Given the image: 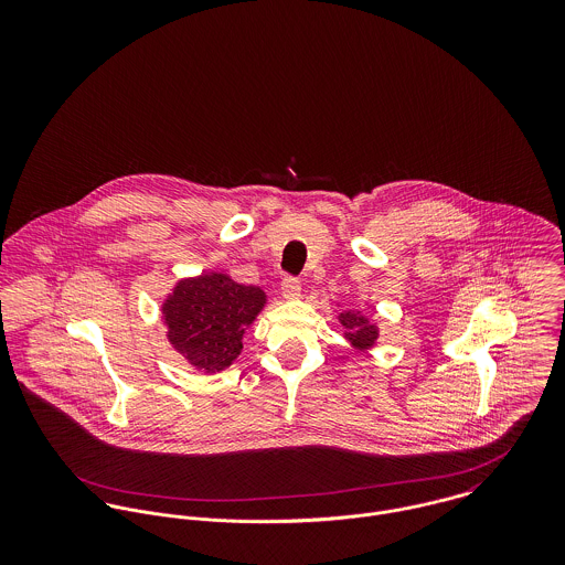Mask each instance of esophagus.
<instances>
[{
	"instance_id": "1",
	"label": "esophagus",
	"mask_w": 565,
	"mask_h": 565,
	"mask_svg": "<svg viewBox=\"0 0 565 565\" xmlns=\"http://www.w3.org/2000/svg\"><path fill=\"white\" fill-rule=\"evenodd\" d=\"M280 289H282V296H285L287 300H298L300 294H302V282H300L298 278H294V276H287V278L282 280Z\"/></svg>"
}]
</instances>
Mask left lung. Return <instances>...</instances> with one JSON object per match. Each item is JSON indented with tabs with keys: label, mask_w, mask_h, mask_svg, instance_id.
Returning <instances> with one entry per match:
<instances>
[{
	"label": "left lung",
	"mask_w": 565,
	"mask_h": 565,
	"mask_svg": "<svg viewBox=\"0 0 565 565\" xmlns=\"http://www.w3.org/2000/svg\"><path fill=\"white\" fill-rule=\"evenodd\" d=\"M337 320L343 326V337L350 341V345L359 352H367L376 345L379 341V326L372 322L367 316H363L361 311H341L337 316Z\"/></svg>",
	"instance_id": "left-lung-1"
}]
</instances>
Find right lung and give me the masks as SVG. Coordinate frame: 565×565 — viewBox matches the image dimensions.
<instances>
[{
	"mask_svg": "<svg viewBox=\"0 0 565 565\" xmlns=\"http://www.w3.org/2000/svg\"><path fill=\"white\" fill-rule=\"evenodd\" d=\"M265 305L260 287L242 285L222 271L182 278L161 305L167 341L191 367L222 372L242 354L243 334Z\"/></svg>",
	"mask_w": 565,
	"mask_h": 565,
	"instance_id": "right-lung-1",
	"label": "right lung"
}]
</instances>
